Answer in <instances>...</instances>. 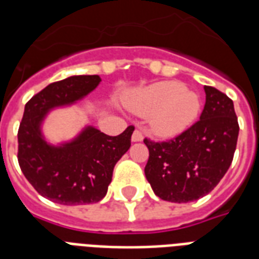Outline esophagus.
Segmentation results:
<instances>
[{
  "label": "esophagus",
  "instance_id": "obj_1",
  "mask_svg": "<svg viewBox=\"0 0 259 259\" xmlns=\"http://www.w3.org/2000/svg\"><path fill=\"white\" fill-rule=\"evenodd\" d=\"M142 133L140 130H134L133 134H132V141L133 142H141L142 141Z\"/></svg>",
  "mask_w": 259,
  "mask_h": 259
}]
</instances>
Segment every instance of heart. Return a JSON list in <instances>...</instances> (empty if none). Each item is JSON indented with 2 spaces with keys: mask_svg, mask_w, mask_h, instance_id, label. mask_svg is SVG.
Listing matches in <instances>:
<instances>
[{
  "mask_svg": "<svg viewBox=\"0 0 259 259\" xmlns=\"http://www.w3.org/2000/svg\"><path fill=\"white\" fill-rule=\"evenodd\" d=\"M134 114L149 117L150 129L160 137H176L184 133L200 114L196 93L176 80H162L136 90L126 99Z\"/></svg>",
  "mask_w": 259,
  "mask_h": 259,
  "instance_id": "heart-1",
  "label": "heart"
}]
</instances>
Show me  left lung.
<instances>
[{"instance_id":"8db88e82","label":"left lung","mask_w":259,"mask_h":259,"mask_svg":"<svg viewBox=\"0 0 259 259\" xmlns=\"http://www.w3.org/2000/svg\"><path fill=\"white\" fill-rule=\"evenodd\" d=\"M204 91L200 121L170 141H144L149 149L146 180L162 200L188 203L205 196L231 165L239 134L234 103L215 87Z\"/></svg>"}]
</instances>
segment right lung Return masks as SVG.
<instances>
[{
    "mask_svg": "<svg viewBox=\"0 0 259 259\" xmlns=\"http://www.w3.org/2000/svg\"><path fill=\"white\" fill-rule=\"evenodd\" d=\"M99 75H74L51 83L25 105L18 129V164L41 196L64 205L93 204L107 193L114 166L129 150L133 126L111 137L86 125L74 138L52 144L42 125L55 109L82 101L101 83Z\"/></svg>",
    "mask_w": 259,
    "mask_h": 259,
    "instance_id": "1",
    "label": "right lung"
}]
</instances>
